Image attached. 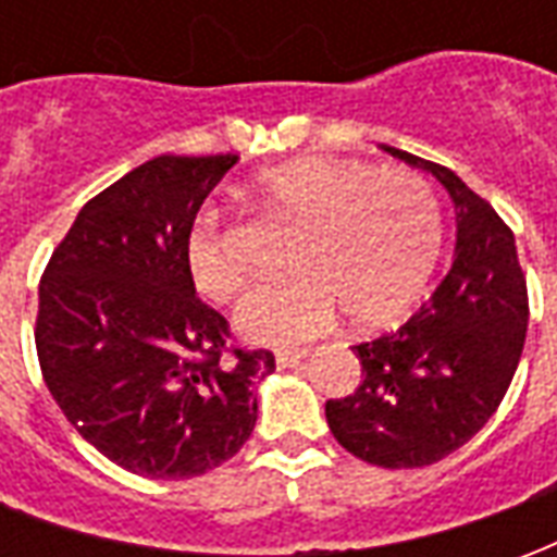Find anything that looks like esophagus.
I'll list each match as a JSON object with an SVG mask.
<instances>
[{
	"mask_svg": "<svg viewBox=\"0 0 557 557\" xmlns=\"http://www.w3.org/2000/svg\"><path fill=\"white\" fill-rule=\"evenodd\" d=\"M307 355H310L307 349H283L277 351V363L280 367H298Z\"/></svg>",
	"mask_w": 557,
	"mask_h": 557,
	"instance_id": "1",
	"label": "esophagus"
}]
</instances>
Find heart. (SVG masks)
I'll return each instance as SVG.
<instances>
[{
	"label": "heart",
	"mask_w": 557,
	"mask_h": 557,
	"mask_svg": "<svg viewBox=\"0 0 557 557\" xmlns=\"http://www.w3.org/2000/svg\"><path fill=\"white\" fill-rule=\"evenodd\" d=\"M253 194L298 223L289 277L271 280L238 307L244 337L295 346L319 337L339 310L363 331L406 315L442 253V208L432 184L411 170H379L367 160L298 158L259 172ZM184 265L196 292L232 301L247 265L232 253L218 208H202L184 238Z\"/></svg>",
	"instance_id": "1"
}]
</instances>
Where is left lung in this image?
Here are the masks:
<instances>
[{"label":"left lung","mask_w":557,"mask_h":557,"mask_svg":"<svg viewBox=\"0 0 557 557\" xmlns=\"http://www.w3.org/2000/svg\"><path fill=\"white\" fill-rule=\"evenodd\" d=\"M432 172L456 208L447 277L406 325L358 343L361 385L327 399V426L351 456L382 468H423L483 430L522 358L528 286L510 226L454 170L387 148Z\"/></svg>","instance_id":"8db88e82"}]
</instances>
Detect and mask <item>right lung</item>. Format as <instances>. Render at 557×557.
<instances>
[{
	"instance_id": "1",
	"label": "right lung",
	"mask_w": 557,
	"mask_h": 557,
	"mask_svg": "<svg viewBox=\"0 0 557 557\" xmlns=\"http://www.w3.org/2000/svg\"><path fill=\"white\" fill-rule=\"evenodd\" d=\"M235 154H160L79 208L38 286L35 349L74 430L143 478L206 474L256 426L268 349L196 298L184 238Z\"/></svg>"
}]
</instances>
